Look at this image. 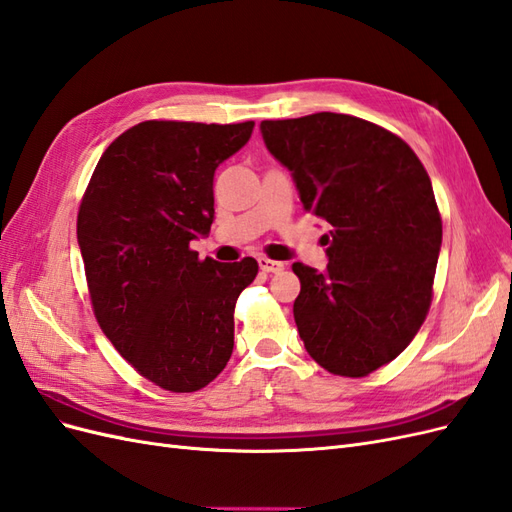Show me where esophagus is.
I'll use <instances>...</instances> for the list:
<instances>
[{
	"instance_id": "34e87169",
	"label": "esophagus",
	"mask_w": 512,
	"mask_h": 512,
	"mask_svg": "<svg viewBox=\"0 0 512 512\" xmlns=\"http://www.w3.org/2000/svg\"><path fill=\"white\" fill-rule=\"evenodd\" d=\"M258 265L265 273H277V271L284 269V262H277V260H271V258H258Z\"/></svg>"
}]
</instances>
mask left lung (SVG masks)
Returning a JSON list of instances; mask_svg holds the SVG:
<instances>
[{
	"instance_id": "1",
	"label": "left lung",
	"mask_w": 512,
	"mask_h": 512,
	"mask_svg": "<svg viewBox=\"0 0 512 512\" xmlns=\"http://www.w3.org/2000/svg\"><path fill=\"white\" fill-rule=\"evenodd\" d=\"M303 209L329 222L322 273L294 262V322L335 376L363 378L408 348L431 305L442 218L425 166L376 123L339 113L260 123Z\"/></svg>"
}]
</instances>
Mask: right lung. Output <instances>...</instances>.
<instances>
[{"label":"right lung","mask_w":512,"mask_h":512,"mask_svg":"<svg viewBox=\"0 0 512 512\" xmlns=\"http://www.w3.org/2000/svg\"><path fill=\"white\" fill-rule=\"evenodd\" d=\"M254 121H143L106 147L76 220L91 305L104 335L143 378L194 393L235 346V305L258 262L200 260L213 224V175Z\"/></svg>","instance_id":"1"}]
</instances>
